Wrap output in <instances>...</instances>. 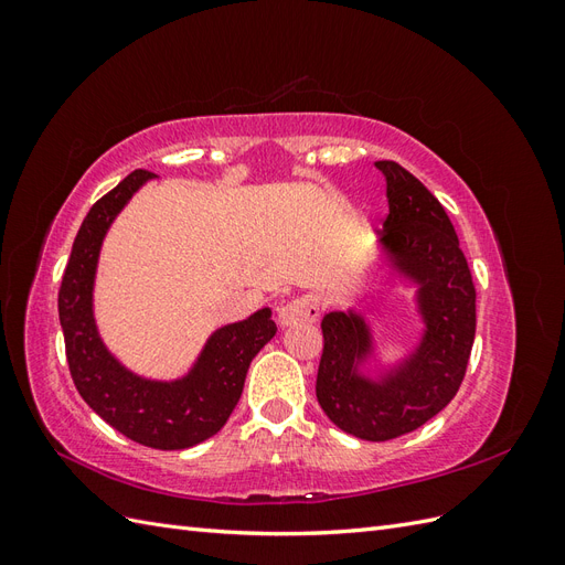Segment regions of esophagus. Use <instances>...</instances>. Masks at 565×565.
<instances>
[{
	"instance_id": "esophagus-1",
	"label": "esophagus",
	"mask_w": 565,
	"mask_h": 565,
	"mask_svg": "<svg viewBox=\"0 0 565 565\" xmlns=\"http://www.w3.org/2000/svg\"><path fill=\"white\" fill-rule=\"evenodd\" d=\"M320 316V301L316 295H299L280 306L278 322L282 328L297 322H316Z\"/></svg>"
}]
</instances>
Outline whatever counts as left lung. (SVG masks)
Listing matches in <instances>:
<instances>
[{
    "label": "left lung",
    "mask_w": 565,
    "mask_h": 565,
    "mask_svg": "<svg viewBox=\"0 0 565 565\" xmlns=\"http://www.w3.org/2000/svg\"><path fill=\"white\" fill-rule=\"evenodd\" d=\"M386 181L388 216L382 243L419 280L426 337L396 377L377 386L353 377L370 334L355 313L322 318L316 396L341 431L391 440L436 417L461 386L476 334V287L465 252L443 204L398 162H374Z\"/></svg>",
    "instance_id": "obj_1"
}]
</instances>
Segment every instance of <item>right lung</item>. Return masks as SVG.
<instances>
[{"label": "right lung", "instance_id": "1", "mask_svg": "<svg viewBox=\"0 0 565 565\" xmlns=\"http://www.w3.org/2000/svg\"><path fill=\"white\" fill-rule=\"evenodd\" d=\"M152 177L146 169H136L84 216L61 280L58 318L67 367L94 413L146 448L183 450L207 440L228 422L243 396L252 358L278 328L268 309L226 324L212 334L195 370L172 384L136 377L100 344L92 313L98 249L117 212Z\"/></svg>", "mask_w": 565, "mask_h": 565}]
</instances>
